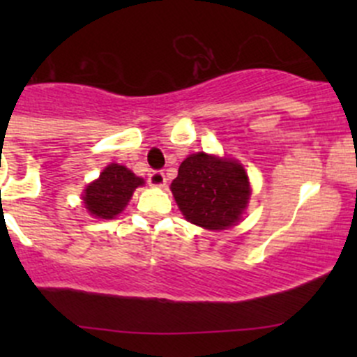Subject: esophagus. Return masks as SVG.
Returning <instances> with one entry per match:
<instances>
[{
    "label": "esophagus",
    "instance_id": "obj_1",
    "mask_svg": "<svg viewBox=\"0 0 357 357\" xmlns=\"http://www.w3.org/2000/svg\"><path fill=\"white\" fill-rule=\"evenodd\" d=\"M149 183L150 186H158V188H162V186H165V174L162 171H152L149 174Z\"/></svg>",
    "mask_w": 357,
    "mask_h": 357
}]
</instances>
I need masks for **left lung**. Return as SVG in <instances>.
<instances>
[{"mask_svg": "<svg viewBox=\"0 0 357 357\" xmlns=\"http://www.w3.org/2000/svg\"><path fill=\"white\" fill-rule=\"evenodd\" d=\"M171 190L183 215L207 229L235 225L250 195L245 169L238 162L204 152L181 162Z\"/></svg>", "mask_w": 357, "mask_h": 357, "instance_id": "8db88e82", "label": "left lung"}]
</instances>
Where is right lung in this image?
<instances>
[{
    "instance_id": "right-lung-1",
    "label": "right lung",
    "mask_w": 357,
    "mask_h": 357,
    "mask_svg": "<svg viewBox=\"0 0 357 357\" xmlns=\"http://www.w3.org/2000/svg\"><path fill=\"white\" fill-rule=\"evenodd\" d=\"M139 185H143V179L132 174L128 167L110 164L100 174V178L84 190L82 199L86 208L95 218L112 219L128 205L132 192Z\"/></svg>"
}]
</instances>
